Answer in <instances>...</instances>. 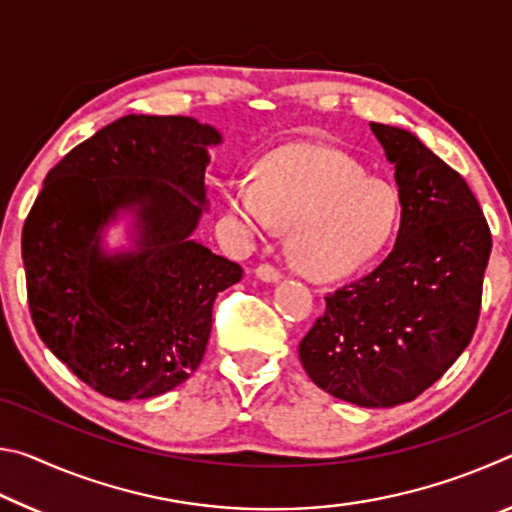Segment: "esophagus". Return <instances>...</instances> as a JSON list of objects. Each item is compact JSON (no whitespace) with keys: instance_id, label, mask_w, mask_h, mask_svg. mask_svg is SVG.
I'll use <instances>...</instances> for the list:
<instances>
[{"instance_id":"1","label":"esophagus","mask_w":512,"mask_h":512,"mask_svg":"<svg viewBox=\"0 0 512 512\" xmlns=\"http://www.w3.org/2000/svg\"><path fill=\"white\" fill-rule=\"evenodd\" d=\"M255 275H257L262 282H277V280H280V277H282L280 268H275L273 264H259V266L255 268Z\"/></svg>"}]
</instances>
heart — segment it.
<instances>
[{"mask_svg": "<svg viewBox=\"0 0 512 512\" xmlns=\"http://www.w3.org/2000/svg\"><path fill=\"white\" fill-rule=\"evenodd\" d=\"M228 207L250 235L289 228L291 262L314 280H339L372 262L402 219L391 183L368 178L350 155L318 146L273 153L257 178L232 180Z\"/></svg>", "mask_w": 512, "mask_h": 512, "instance_id": "obj_1", "label": "heart"}]
</instances>
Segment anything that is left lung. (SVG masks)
<instances>
[{"label": "left lung", "mask_w": 512, "mask_h": 512, "mask_svg": "<svg viewBox=\"0 0 512 512\" xmlns=\"http://www.w3.org/2000/svg\"><path fill=\"white\" fill-rule=\"evenodd\" d=\"M370 131L395 167V246L375 271L327 293L298 354L329 395L386 409L427 391L472 341L492 237L461 173L404 128L370 121Z\"/></svg>", "instance_id": "8db88e82"}]
</instances>
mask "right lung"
<instances>
[{
	"label": "right lung",
	"instance_id": "1",
	"mask_svg": "<svg viewBox=\"0 0 512 512\" xmlns=\"http://www.w3.org/2000/svg\"><path fill=\"white\" fill-rule=\"evenodd\" d=\"M221 133L192 117L126 115L47 173L22 230L33 325L94 391L146 400L201 363L216 296L241 266L192 239ZM134 214V248L106 254L105 225Z\"/></svg>",
	"mask_w": 512,
	"mask_h": 512
}]
</instances>
